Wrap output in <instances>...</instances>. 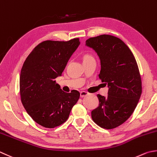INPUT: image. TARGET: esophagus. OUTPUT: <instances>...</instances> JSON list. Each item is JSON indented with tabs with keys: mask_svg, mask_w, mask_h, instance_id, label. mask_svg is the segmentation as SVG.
Here are the masks:
<instances>
[{
	"mask_svg": "<svg viewBox=\"0 0 157 157\" xmlns=\"http://www.w3.org/2000/svg\"><path fill=\"white\" fill-rule=\"evenodd\" d=\"M90 95V93L87 92V91H82L81 92V98H84V97H86L87 96Z\"/></svg>",
	"mask_w": 157,
	"mask_h": 157,
	"instance_id": "esophagus-1",
	"label": "esophagus"
}]
</instances>
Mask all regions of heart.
Wrapping results in <instances>:
<instances>
[{"mask_svg":"<svg viewBox=\"0 0 157 157\" xmlns=\"http://www.w3.org/2000/svg\"><path fill=\"white\" fill-rule=\"evenodd\" d=\"M90 57H92V56L90 55V54H85L84 55V59H88V58H90Z\"/></svg>","mask_w":157,"mask_h":157,"instance_id":"heart-1","label":"heart"}]
</instances>
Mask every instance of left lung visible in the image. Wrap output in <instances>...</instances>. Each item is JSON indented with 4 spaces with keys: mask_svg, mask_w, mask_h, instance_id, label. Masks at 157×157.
<instances>
[{
    "mask_svg": "<svg viewBox=\"0 0 157 157\" xmlns=\"http://www.w3.org/2000/svg\"><path fill=\"white\" fill-rule=\"evenodd\" d=\"M86 45L98 55L99 78L109 87L107 97L97 95L99 105L91 111V118L103 128H115L128 119L140 98L142 87L137 61L126 44L113 35L89 38Z\"/></svg>",
    "mask_w": 157,
    "mask_h": 157,
    "instance_id": "obj_1",
    "label": "left lung"
}]
</instances>
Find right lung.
I'll return each instance as SVG.
<instances>
[{"label": "right lung", "mask_w": 157, "mask_h": 157, "mask_svg": "<svg viewBox=\"0 0 157 157\" xmlns=\"http://www.w3.org/2000/svg\"><path fill=\"white\" fill-rule=\"evenodd\" d=\"M79 44V38L44 41L24 62L20 76L21 102L32 119L45 128L63 124L79 99L78 91L64 92L55 81Z\"/></svg>", "instance_id": "right-lung-1"}]
</instances>
